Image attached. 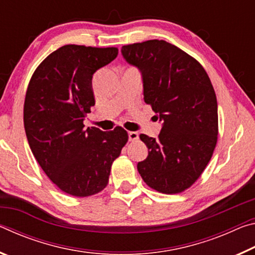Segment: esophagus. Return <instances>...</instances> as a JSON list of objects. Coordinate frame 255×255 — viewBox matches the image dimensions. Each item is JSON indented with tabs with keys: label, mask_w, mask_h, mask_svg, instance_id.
Listing matches in <instances>:
<instances>
[{
	"label": "esophagus",
	"mask_w": 255,
	"mask_h": 255,
	"mask_svg": "<svg viewBox=\"0 0 255 255\" xmlns=\"http://www.w3.org/2000/svg\"><path fill=\"white\" fill-rule=\"evenodd\" d=\"M128 137H129V140L130 141H135L138 139V132L136 131H129L128 132Z\"/></svg>",
	"instance_id": "esophagus-1"
}]
</instances>
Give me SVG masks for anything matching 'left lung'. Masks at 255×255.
I'll return each mask as SVG.
<instances>
[{
  "label": "left lung",
  "instance_id": "1",
  "mask_svg": "<svg viewBox=\"0 0 255 255\" xmlns=\"http://www.w3.org/2000/svg\"><path fill=\"white\" fill-rule=\"evenodd\" d=\"M122 54L139 68L144 100L163 120L157 138L139 135L148 155L137 170L158 192H182L199 179L217 144V99L209 76L197 59L164 40L123 46Z\"/></svg>",
  "mask_w": 255,
  "mask_h": 255
}]
</instances>
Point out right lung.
<instances>
[{"mask_svg": "<svg viewBox=\"0 0 255 255\" xmlns=\"http://www.w3.org/2000/svg\"><path fill=\"white\" fill-rule=\"evenodd\" d=\"M117 55L116 47L65 45L47 56L30 79L23 107L28 143L47 176L67 195L102 191L128 141L123 127L102 131L83 124L96 105L93 74Z\"/></svg>", "mask_w": 255, "mask_h": 255, "instance_id": "obj_1", "label": "right lung"}]
</instances>
